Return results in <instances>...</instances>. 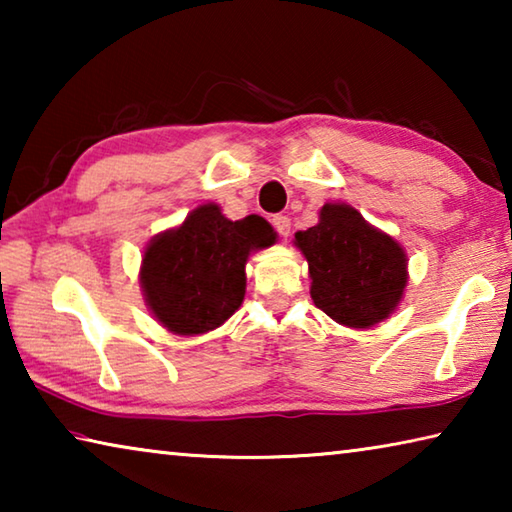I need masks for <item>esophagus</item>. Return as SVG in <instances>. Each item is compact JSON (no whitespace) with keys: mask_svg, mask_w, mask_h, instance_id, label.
I'll return each instance as SVG.
<instances>
[{"mask_svg":"<svg viewBox=\"0 0 512 512\" xmlns=\"http://www.w3.org/2000/svg\"><path fill=\"white\" fill-rule=\"evenodd\" d=\"M271 223H273V228H275L277 235H280V237H289V232H291V219H289V216L275 214L273 219H271Z\"/></svg>","mask_w":512,"mask_h":512,"instance_id":"esophagus-1","label":"esophagus"}]
</instances>
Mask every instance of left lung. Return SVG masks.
<instances>
[{
  "instance_id": "left-lung-1",
  "label": "left lung",
  "mask_w": 512,
  "mask_h": 512,
  "mask_svg": "<svg viewBox=\"0 0 512 512\" xmlns=\"http://www.w3.org/2000/svg\"><path fill=\"white\" fill-rule=\"evenodd\" d=\"M311 300L336 323L366 329L400 305L409 282L404 248L345 203H325L314 228L296 232Z\"/></svg>"
}]
</instances>
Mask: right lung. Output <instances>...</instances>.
Returning <instances> with one entry per match:
<instances>
[{
	"instance_id": "add662e5",
	"label": "right lung",
	"mask_w": 512,
	"mask_h": 512,
	"mask_svg": "<svg viewBox=\"0 0 512 512\" xmlns=\"http://www.w3.org/2000/svg\"><path fill=\"white\" fill-rule=\"evenodd\" d=\"M275 244L271 223L250 214L230 221L207 203L144 250L140 284L151 314L173 334L223 325L244 302L248 255Z\"/></svg>"
}]
</instances>
